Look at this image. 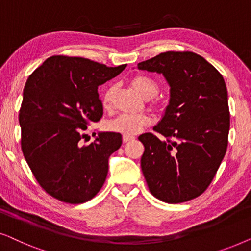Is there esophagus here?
I'll list each match as a JSON object with an SVG mask.
<instances>
[{
    "label": "esophagus",
    "mask_w": 251,
    "mask_h": 251,
    "mask_svg": "<svg viewBox=\"0 0 251 251\" xmlns=\"http://www.w3.org/2000/svg\"><path fill=\"white\" fill-rule=\"evenodd\" d=\"M135 139V137L133 136H123V142L125 143H128L130 140H133Z\"/></svg>",
    "instance_id": "obj_1"
}]
</instances>
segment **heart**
I'll return each instance as SVG.
<instances>
[{
	"label": "heart",
	"mask_w": 251,
	"mask_h": 251,
	"mask_svg": "<svg viewBox=\"0 0 251 251\" xmlns=\"http://www.w3.org/2000/svg\"><path fill=\"white\" fill-rule=\"evenodd\" d=\"M131 84L135 90L145 99H151L159 92V84L152 77L146 75H138L132 78ZM115 92V87H109L106 89L101 97V102L104 108L108 109L111 107L113 96ZM151 119L147 115H126L122 114L118 118L111 120L107 123V129L109 131L121 133L125 136H133L142 131L145 126H150Z\"/></svg>",
	"instance_id": "heart-1"
}]
</instances>
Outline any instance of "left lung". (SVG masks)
I'll list each match as a JSON object with an SVG mask.
<instances>
[{
	"label": "left lung",
	"instance_id": "8db88e82",
	"mask_svg": "<svg viewBox=\"0 0 251 251\" xmlns=\"http://www.w3.org/2000/svg\"><path fill=\"white\" fill-rule=\"evenodd\" d=\"M162 74L170 88L169 104L153 133L139 140L140 160L150 192L167 203L199 197L214 179L227 149L229 112L222 74L190 51H168L137 65Z\"/></svg>",
	"mask_w": 251,
	"mask_h": 251
}]
</instances>
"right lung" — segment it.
Instances as JSON below:
<instances>
[{
    "mask_svg": "<svg viewBox=\"0 0 251 251\" xmlns=\"http://www.w3.org/2000/svg\"><path fill=\"white\" fill-rule=\"evenodd\" d=\"M126 67L80 57L52 56L27 80L19 112L24 156L47 193L83 203L100 191L108 159L122 144L118 132H99L82 145V132L102 116L98 87Z\"/></svg>",
    "mask_w": 251,
    "mask_h": 251,
    "instance_id": "right-lung-1",
    "label": "right lung"
}]
</instances>
